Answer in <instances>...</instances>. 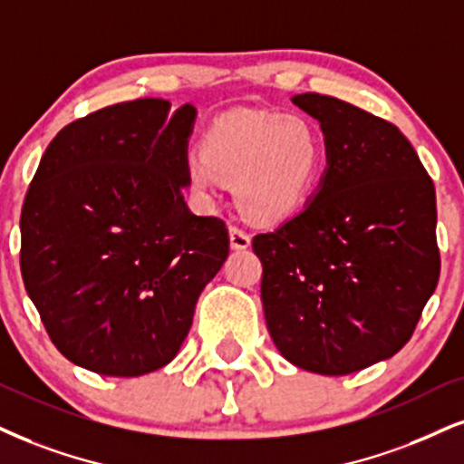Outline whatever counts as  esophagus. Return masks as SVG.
Here are the masks:
<instances>
[{"label":"esophagus","mask_w":464,"mask_h":464,"mask_svg":"<svg viewBox=\"0 0 464 464\" xmlns=\"http://www.w3.org/2000/svg\"><path fill=\"white\" fill-rule=\"evenodd\" d=\"M227 234H230V245H232V249H247L249 245H251L249 234L245 232V230H241V227H238V226H230V227H227Z\"/></svg>","instance_id":"1"}]
</instances>
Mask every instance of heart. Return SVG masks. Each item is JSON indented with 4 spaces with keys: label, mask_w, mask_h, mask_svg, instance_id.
I'll use <instances>...</instances> for the list:
<instances>
[{
    "label": "heart",
    "mask_w": 464,
    "mask_h": 464,
    "mask_svg": "<svg viewBox=\"0 0 464 464\" xmlns=\"http://www.w3.org/2000/svg\"><path fill=\"white\" fill-rule=\"evenodd\" d=\"M324 163V144L307 118L276 111H232L217 118L202 152L187 157V180L215 198L234 182L241 213L256 223L293 217L310 198Z\"/></svg>",
    "instance_id": "1"
}]
</instances>
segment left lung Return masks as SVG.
Returning <instances> with one entry per match:
<instances>
[{"label":"left lung","instance_id":"8db88e82","mask_svg":"<svg viewBox=\"0 0 464 464\" xmlns=\"http://www.w3.org/2000/svg\"><path fill=\"white\" fill-rule=\"evenodd\" d=\"M320 122L327 171L312 202L254 237L268 334L296 368L353 374L413 335L437 288V198L387 120L334 96L296 94Z\"/></svg>","mask_w":464,"mask_h":464}]
</instances>
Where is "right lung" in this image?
<instances>
[{
  "label": "right lung",
  "mask_w": 464,
  "mask_h": 464,
  "mask_svg": "<svg viewBox=\"0 0 464 464\" xmlns=\"http://www.w3.org/2000/svg\"><path fill=\"white\" fill-rule=\"evenodd\" d=\"M196 107H102L44 150L21 210V276L68 362L141 376L176 357L204 285L230 251L226 223L187 208Z\"/></svg>",
  "instance_id": "obj_1"
}]
</instances>
